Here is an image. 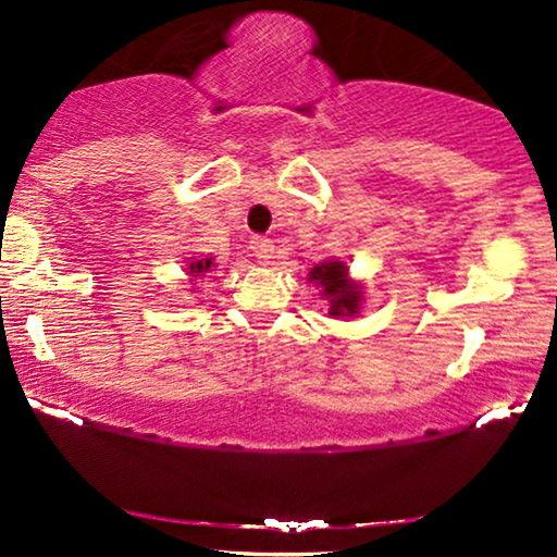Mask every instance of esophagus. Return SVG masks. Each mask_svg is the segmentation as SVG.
Masks as SVG:
<instances>
[{
  "label": "esophagus",
  "instance_id": "esophagus-1",
  "mask_svg": "<svg viewBox=\"0 0 557 557\" xmlns=\"http://www.w3.org/2000/svg\"><path fill=\"white\" fill-rule=\"evenodd\" d=\"M250 250H253V256L258 258V261L269 263L273 258V240L263 238V235H253V238H250Z\"/></svg>",
  "mask_w": 557,
  "mask_h": 557
}]
</instances>
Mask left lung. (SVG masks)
I'll use <instances>...</instances> for the list:
<instances>
[{
    "instance_id": "1",
    "label": "left lung",
    "mask_w": 557,
    "mask_h": 557,
    "mask_svg": "<svg viewBox=\"0 0 557 557\" xmlns=\"http://www.w3.org/2000/svg\"><path fill=\"white\" fill-rule=\"evenodd\" d=\"M347 269L342 263H322L311 271V281L322 284L326 299L332 301L330 314L342 317V314H355L357 304H360V292L352 281L347 278Z\"/></svg>"
}]
</instances>
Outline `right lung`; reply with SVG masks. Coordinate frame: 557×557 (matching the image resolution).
I'll use <instances>...</instances> for the list:
<instances>
[{
    "mask_svg": "<svg viewBox=\"0 0 557 557\" xmlns=\"http://www.w3.org/2000/svg\"><path fill=\"white\" fill-rule=\"evenodd\" d=\"M210 269H212V258H202V261L189 263V273H193V276H202V273Z\"/></svg>",
    "mask_w": 557,
    "mask_h": 557,
    "instance_id": "add662e5",
    "label": "right lung"
}]
</instances>
